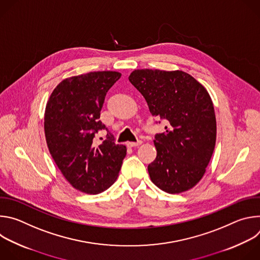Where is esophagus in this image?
Returning a JSON list of instances; mask_svg holds the SVG:
<instances>
[{"mask_svg":"<svg viewBox=\"0 0 260 260\" xmlns=\"http://www.w3.org/2000/svg\"><path fill=\"white\" fill-rule=\"evenodd\" d=\"M142 141H138V142H127V147H137V146H140V145H142Z\"/></svg>","mask_w":260,"mask_h":260,"instance_id":"34e87169","label":"esophagus"}]
</instances>
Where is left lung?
Returning a JSON list of instances; mask_svg holds the SVG:
<instances>
[{
    "label": "left lung",
    "mask_w": 260,
    "mask_h": 260,
    "mask_svg": "<svg viewBox=\"0 0 260 260\" xmlns=\"http://www.w3.org/2000/svg\"><path fill=\"white\" fill-rule=\"evenodd\" d=\"M131 83L145 98L152 116L166 120L155 136L151 181L175 194L194 187L206 173L216 144V117L207 89L183 71L135 70Z\"/></svg>",
    "instance_id": "1"
}]
</instances>
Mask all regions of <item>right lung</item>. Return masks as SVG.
<instances>
[{
  "instance_id": "right-lung-1",
  "label": "right lung",
  "mask_w": 260,
  "mask_h": 260,
  "mask_svg": "<svg viewBox=\"0 0 260 260\" xmlns=\"http://www.w3.org/2000/svg\"><path fill=\"white\" fill-rule=\"evenodd\" d=\"M120 77L119 72L98 71L66 78L46 104L44 131L49 152L66 180L87 194L108 189L126 155V147L115 144L110 133L101 145H93L98 131L106 128L100 120L106 93Z\"/></svg>"
}]
</instances>
